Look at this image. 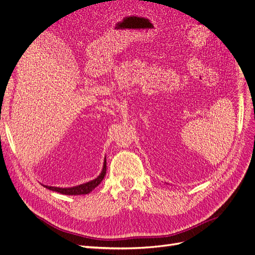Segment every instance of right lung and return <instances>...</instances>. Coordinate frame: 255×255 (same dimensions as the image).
<instances>
[{
    "mask_svg": "<svg viewBox=\"0 0 255 255\" xmlns=\"http://www.w3.org/2000/svg\"><path fill=\"white\" fill-rule=\"evenodd\" d=\"M106 167H107V165H106V157H105V161H104V166H103L101 174L97 178H94V180H92L88 183H85V184H82V185H79V186L70 187V188H60V187H51V186H44V187H46L47 189H49L51 191H55V192L66 194V195L88 194L94 189V188L98 187L101 184V182L103 181V178L105 177Z\"/></svg>",
    "mask_w": 255,
    "mask_h": 255,
    "instance_id": "add662e5",
    "label": "right lung"
}]
</instances>
